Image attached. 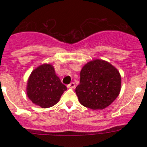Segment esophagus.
<instances>
[{
  "mask_svg": "<svg viewBox=\"0 0 147 147\" xmlns=\"http://www.w3.org/2000/svg\"><path fill=\"white\" fill-rule=\"evenodd\" d=\"M68 88H70V89H74L75 87V82H71L70 84H68L67 85Z\"/></svg>",
  "mask_w": 147,
  "mask_h": 147,
  "instance_id": "1",
  "label": "esophagus"
}]
</instances>
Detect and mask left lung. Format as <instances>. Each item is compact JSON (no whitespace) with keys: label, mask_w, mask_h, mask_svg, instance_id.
Returning <instances> with one entry per match:
<instances>
[{"label":"left lung","mask_w":147,"mask_h":147,"mask_svg":"<svg viewBox=\"0 0 147 147\" xmlns=\"http://www.w3.org/2000/svg\"><path fill=\"white\" fill-rule=\"evenodd\" d=\"M121 82V75L115 67L96 59L83 66L75 92L84 107L93 110L104 109L119 96Z\"/></svg>","instance_id":"obj_1"}]
</instances>
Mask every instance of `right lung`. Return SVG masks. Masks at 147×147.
I'll use <instances>...</instances> for the list:
<instances>
[{
  "label": "right lung",
  "instance_id": "obj_1",
  "mask_svg": "<svg viewBox=\"0 0 147 147\" xmlns=\"http://www.w3.org/2000/svg\"><path fill=\"white\" fill-rule=\"evenodd\" d=\"M67 87L56 75L51 64H42L32 71L27 82V96L42 108L54 106L60 101Z\"/></svg>",
  "mask_w": 147,
  "mask_h": 147
}]
</instances>
